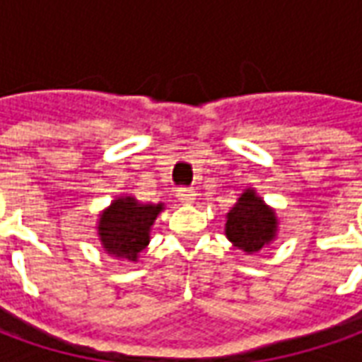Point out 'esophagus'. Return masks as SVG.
Segmentation results:
<instances>
[{
	"instance_id": "34e87169",
	"label": "esophagus",
	"mask_w": 362,
	"mask_h": 362,
	"mask_svg": "<svg viewBox=\"0 0 362 362\" xmlns=\"http://www.w3.org/2000/svg\"><path fill=\"white\" fill-rule=\"evenodd\" d=\"M176 197L180 199L182 204H194V199H196V192L192 188H180L176 189Z\"/></svg>"
}]
</instances>
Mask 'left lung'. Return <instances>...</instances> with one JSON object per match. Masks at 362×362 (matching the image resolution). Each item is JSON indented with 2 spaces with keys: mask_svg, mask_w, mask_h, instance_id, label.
<instances>
[{
  "mask_svg": "<svg viewBox=\"0 0 362 362\" xmlns=\"http://www.w3.org/2000/svg\"><path fill=\"white\" fill-rule=\"evenodd\" d=\"M225 235L235 248L244 254H258L277 238L279 219L273 207L258 196L254 188H246L225 215Z\"/></svg>",
  "mask_w": 362,
  "mask_h": 362,
  "instance_id": "8db88e82",
  "label": "left lung"
}]
</instances>
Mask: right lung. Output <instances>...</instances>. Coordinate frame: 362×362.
Listing matches in <instances>:
<instances>
[{
    "label": "right lung",
    "instance_id": "add662e5",
    "mask_svg": "<svg viewBox=\"0 0 362 362\" xmlns=\"http://www.w3.org/2000/svg\"><path fill=\"white\" fill-rule=\"evenodd\" d=\"M165 204H141L129 194L112 199L100 211L96 236L103 250L122 262H137L151 240V227Z\"/></svg>",
    "mask_w": 362,
    "mask_h": 362
}]
</instances>
